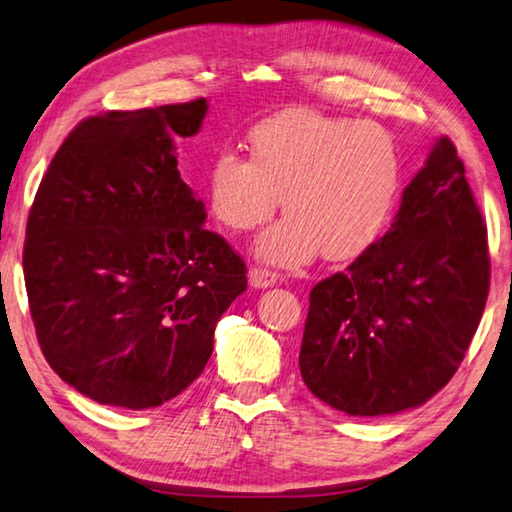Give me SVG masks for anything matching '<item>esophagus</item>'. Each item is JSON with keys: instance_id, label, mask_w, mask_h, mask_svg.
Instances as JSON below:
<instances>
[{"instance_id": "obj_1", "label": "esophagus", "mask_w": 512, "mask_h": 512, "mask_svg": "<svg viewBox=\"0 0 512 512\" xmlns=\"http://www.w3.org/2000/svg\"><path fill=\"white\" fill-rule=\"evenodd\" d=\"M248 282L253 288H268V286H273L277 282V273L268 271V268L253 266V268H250V273H248Z\"/></svg>"}]
</instances>
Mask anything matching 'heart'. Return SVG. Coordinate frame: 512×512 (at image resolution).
Here are the masks:
<instances>
[{
	"label": "heart",
	"mask_w": 512,
	"mask_h": 512,
	"mask_svg": "<svg viewBox=\"0 0 512 512\" xmlns=\"http://www.w3.org/2000/svg\"><path fill=\"white\" fill-rule=\"evenodd\" d=\"M403 185L401 152L376 123L291 109L259 123L248 159L221 152L210 165L208 206L221 226L248 232L286 215L259 237L266 264L295 268L320 253L349 262L376 244Z\"/></svg>",
	"instance_id": "1"
}]
</instances>
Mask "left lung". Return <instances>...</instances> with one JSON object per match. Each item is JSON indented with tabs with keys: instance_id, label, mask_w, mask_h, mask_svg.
Returning a JSON list of instances; mask_svg holds the SVG:
<instances>
[{
	"instance_id": "left-lung-1",
	"label": "left lung",
	"mask_w": 512,
	"mask_h": 512,
	"mask_svg": "<svg viewBox=\"0 0 512 512\" xmlns=\"http://www.w3.org/2000/svg\"><path fill=\"white\" fill-rule=\"evenodd\" d=\"M488 288V232L457 147L441 136L385 237L313 286L300 349L306 387L349 416L423 405L459 369Z\"/></svg>"
}]
</instances>
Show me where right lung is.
Returning <instances> with one entry per match:
<instances>
[{
	"instance_id": "add662e5",
	"label": "right lung",
	"mask_w": 512,
	"mask_h": 512,
	"mask_svg": "<svg viewBox=\"0 0 512 512\" xmlns=\"http://www.w3.org/2000/svg\"><path fill=\"white\" fill-rule=\"evenodd\" d=\"M206 98L109 111L73 129L37 188L24 282L37 340L64 383L91 401L159 407L199 378L215 327L246 291V264L203 228L174 138Z\"/></svg>"
}]
</instances>
